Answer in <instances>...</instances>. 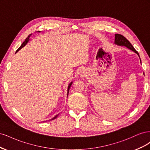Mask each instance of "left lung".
I'll return each instance as SVG.
<instances>
[{
  "instance_id": "left-lung-1",
  "label": "left lung",
  "mask_w": 150,
  "mask_h": 150,
  "mask_svg": "<svg viewBox=\"0 0 150 150\" xmlns=\"http://www.w3.org/2000/svg\"><path fill=\"white\" fill-rule=\"evenodd\" d=\"M115 43L118 46H124L128 49H131V51H134V52L137 53L139 57V55L138 52L136 51V49L133 47V46L131 45L130 42L123 35L119 34H115Z\"/></svg>"
}]
</instances>
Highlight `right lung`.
<instances>
[{"label": "right lung", "mask_w": 150, "mask_h": 150, "mask_svg": "<svg viewBox=\"0 0 150 150\" xmlns=\"http://www.w3.org/2000/svg\"><path fill=\"white\" fill-rule=\"evenodd\" d=\"M30 35H29L28 36V38H27L25 39V40H24V42L23 43H22V45H21V46L19 47V49H18L17 50V51H16V52H17L18 51H19V50H20V49H21L22 47H24V46H25V44H26L27 43H28V41H29V38H30ZM72 83L71 82V83L69 84V86H68V88H67V95H68V93H69V88H70V87H71V86ZM57 116H58V115H56V116L55 117H53V118H52V119H51V120H54V119H56V117H57ZM49 121H50V120H49Z\"/></svg>", "instance_id": "1"}]
</instances>
